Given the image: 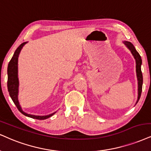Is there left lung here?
I'll return each instance as SVG.
<instances>
[{
    "instance_id": "8db88e82",
    "label": "left lung",
    "mask_w": 151,
    "mask_h": 151,
    "mask_svg": "<svg viewBox=\"0 0 151 151\" xmlns=\"http://www.w3.org/2000/svg\"><path fill=\"white\" fill-rule=\"evenodd\" d=\"M124 44L127 47L129 48V50L131 51L132 54L134 57L136 59V68H137V79H138V100L137 102L139 101V99L141 97V92H142V85H143V76H142V72H141V66L142 64V60H141V56L139 55L138 52L135 49V47H134V45L131 43L130 42L128 41H124Z\"/></svg>"
}]
</instances>
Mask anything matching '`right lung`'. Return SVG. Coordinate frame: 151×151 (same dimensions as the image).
I'll list each match as a JSON object with an SVG mask.
<instances>
[{"label": "right lung", "mask_w": 151, "mask_h": 151, "mask_svg": "<svg viewBox=\"0 0 151 151\" xmlns=\"http://www.w3.org/2000/svg\"><path fill=\"white\" fill-rule=\"evenodd\" d=\"M26 43H27V42H23V43H22L17 48L14 55H13V57H12V59H11V60L8 64V66H7V90H8L9 94H10V97L12 99L13 102H14V104H15L17 109L22 113V114H24V115H26V116L27 117H30L31 118L37 119V120H45V119H47L48 118H50V117H51L52 115H53L55 113H52V114L48 115H45V116H38V115L27 114V113H24L22 110L17 99L19 86V81L17 77L18 57L22 48L23 47V46Z\"/></svg>", "instance_id": "add662e5"}]
</instances>
